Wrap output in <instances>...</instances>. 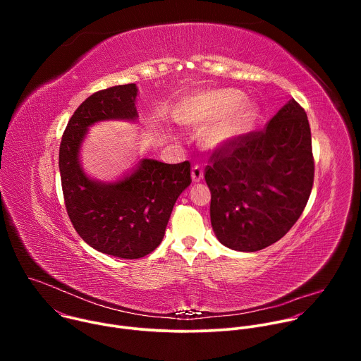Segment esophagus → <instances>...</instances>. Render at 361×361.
<instances>
[{"mask_svg": "<svg viewBox=\"0 0 361 361\" xmlns=\"http://www.w3.org/2000/svg\"><path fill=\"white\" fill-rule=\"evenodd\" d=\"M191 177H192V181L194 183H200L204 177V171H202V167L201 166H194L191 169Z\"/></svg>", "mask_w": 361, "mask_h": 361, "instance_id": "34e87169", "label": "esophagus"}]
</instances>
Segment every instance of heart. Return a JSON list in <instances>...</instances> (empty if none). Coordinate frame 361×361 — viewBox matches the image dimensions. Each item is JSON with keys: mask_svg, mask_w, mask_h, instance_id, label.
<instances>
[{"mask_svg": "<svg viewBox=\"0 0 361 361\" xmlns=\"http://www.w3.org/2000/svg\"><path fill=\"white\" fill-rule=\"evenodd\" d=\"M240 99V92L234 90L195 92L183 99L176 111V117L181 123L202 124L224 116ZM251 117L252 113L250 107H237L228 116L223 117L207 130V133H205V142L210 145H217L233 138L247 127Z\"/></svg>", "mask_w": 361, "mask_h": 361, "instance_id": "heart-1", "label": "heart"}]
</instances>
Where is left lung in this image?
<instances>
[{
	"instance_id": "1",
	"label": "left lung",
	"mask_w": 361,
	"mask_h": 361,
	"mask_svg": "<svg viewBox=\"0 0 361 361\" xmlns=\"http://www.w3.org/2000/svg\"><path fill=\"white\" fill-rule=\"evenodd\" d=\"M204 178L212 191L210 217L221 244L259 251L297 223L314 183L312 131L295 99L260 131L217 145Z\"/></svg>"
}]
</instances>
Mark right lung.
Listing matches in <instances>:
<instances>
[{
  "instance_id": "obj_1",
  "label": "right lung",
  "mask_w": 361,
  "mask_h": 361,
  "mask_svg": "<svg viewBox=\"0 0 361 361\" xmlns=\"http://www.w3.org/2000/svg\"><path fill=\"white\" fill-rule=\"evenodd\" d=\"M135 95V84L91 94L74 111L60 144L61 187L75 231L92 248L128 260L160 245L178 195L191 184L190 161L142 160L114 184L92 181L80 169L78 148L87 128L101 120H134Z\"/></svg>"
}]
</instances>
